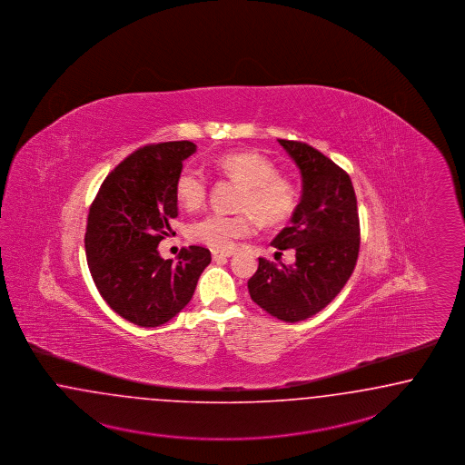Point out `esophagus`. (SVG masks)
I'll return each mask as SVG.
<instances>
[{"label":"esophagus","instance_id":"obj_1","mask_svg":"<svg viewBox=\"0 0 465 465\" xmlns=\"http://www.w3.org/2000/svg\"><path fill=\"white\" fill-rule=\"evenodd\" d=\"M232 251H213V259H224V257H232Z\"/></svg>","mask_w":465,"mask_h":465}]
</instances>
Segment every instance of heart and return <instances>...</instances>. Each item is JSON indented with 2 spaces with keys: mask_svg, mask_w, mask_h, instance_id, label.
I'll return each instance as SVG.
<instances>
[{
  "mask_svg": "<svg viewBox=\"0 0 465 465\" xmlns=\"http://www.w3.org/2000/svg\"><path fill=\"white\" fill-rule=\"evenodd\" d=\"M216 168L242 185L237 214H208L189 226L191 241L216 251L232 249L233 243L252 232L254 216L262 224L287 222L299 204V189L289 176L276 173V166L254 151L224 153L214 161ZM208 180L199 170L183 166L175 178V199L180 208L195 211L206 203ZM273 199L272 202L271 199Z\"/></svg>",
  "mask_w": 465,
  "mask_h": 465,
  "instance_id": "heart-1",
  "label": "heart"
}]
</instances>
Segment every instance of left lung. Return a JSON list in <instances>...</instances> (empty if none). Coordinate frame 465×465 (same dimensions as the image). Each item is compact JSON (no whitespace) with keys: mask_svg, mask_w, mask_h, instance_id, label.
<instances>
[{"mask_svg":"<svg viewBox=\"0 0 465 465\" xmlns=\"http://www.w3.org/2000/svg\"><path fill=\"white\" fill-rule=\"evenodd\" d=\"M278 143L301 170L302 199L272 245L293 249L295 262L287 266L259 257L247 287L262 311L297 322L318 314L345 287L359 256L361 228L349 173L312 145Z\"/></svg>","mask_w":465,"mask_h":465,"instance_id":"1","label":"left lung"}]
</instances>
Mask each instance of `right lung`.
I'll return each mask as SVG.
<instances>
[{
    "mask_svg": "<svg viewBox=\"0 0 465 465\" xmlns=\"http://www.w3.org/2000/svg\"><path fill=\"white\" fill-rule=\"evenodd\" d=\"M193 153L191 141L137 149L104 178L89 208L85 254L93 280L116 314L143 328L175 318L211 262L201 245L183 247L175 262L158 252L178 216L176 175Z\"/></svg>",
    "mask_w": 465,
    "mask_h": 465,
    "instance_id": "right-lung-1",
    "label": "right lung"
}]
</instances>
